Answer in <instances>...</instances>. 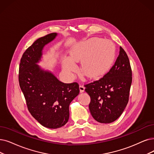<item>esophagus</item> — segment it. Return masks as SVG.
I'll return each instance as SVG.
<instances>
[{"label":"esophagus","instance_id":"34e87169","mask_svg":"<svg viewBox=\"0 0 154 154\" xmlns=\"http://www.w3.org/2000/svg\"><path fill=\"white\" fill-rule=\"evenodd\" d=\"M79 90H80V92H83L85 91V87L83 85H79Z\"/></svg>","mask_w":154,"mask_h":154}]
</instances>
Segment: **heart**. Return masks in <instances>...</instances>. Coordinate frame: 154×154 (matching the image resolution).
<instances>
[{"instance_id":"obj_1","label":"heart","mask_w":154,"mask_h":154,"mask_svg":"<svg viewBox=\"0 0 154 154\" xmlns=\"http://www.w3.org/2000/svg\"><path fill=\"white\" fill-rule=\"evenodd\" d=\"M116 56L113 43L100 38H91L79 42L70 52V58L63 60V68L67 72L76 71L75 62L82 61V71L89 78L102 76L111 67Z\"/></svg>"}]
</instances>
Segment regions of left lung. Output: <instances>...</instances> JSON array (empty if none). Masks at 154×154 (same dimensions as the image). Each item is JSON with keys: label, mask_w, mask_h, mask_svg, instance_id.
I'll return each instance as SVG.
<instances>
[{"label": "left lung", "mask_w": 154, "mask_h": 154, "mask_svg": "<svg viewBox=\"0 0 154 154\" xmlns=\"http://www.w3.org/2000/svg\"><path fill=\"white\" fill-rule=\"evenodd\" d=\"M131 82L130 60L120 47L119 56L110 71L98 80L85 85L90 97L89 109L92 117L106 124L118 119L127 106Z\"/></svg>", "instance_id": "obj_1"}]
</instances>
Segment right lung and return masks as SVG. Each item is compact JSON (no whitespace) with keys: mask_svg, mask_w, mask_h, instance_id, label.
I'll return each instance as SVG.
<instances>
[{"mask_svg":"<svg viewBox=\"0 0 154 154\" xmlns=\"http://www.w3.org/2000/svg\"><path fill=\"white\" fill-rule=\"evenodd\" d=\"M52 33L36 40L23 54L19 83L30 114L40 125L51 129L65 125L69 120V106L79 93L76 82L64 83L37 64L45 45L56 37Z\"/></svg>","mask_w":154,"mask_h":154,"instance_id":"1","label":"right lung"}]
</instances>
